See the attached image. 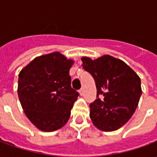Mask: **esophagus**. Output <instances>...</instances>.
<instances>
[{
	"mask_svg": "<svg viewBox=\"0 0 157 157\" xmlns=\"http://www.w3.org/2000/svg\"><path fill=\"white\" fill-rule=\"evenodd\" d=\"M80 94H81L82 96L84 95V89L82 88V89H81V90H80Z\"/></svg>",
	"mask_w": 157,
	"mask_h": 157,
	"instance_id": "1",
	"label": "esophagus"
}]
</instances>
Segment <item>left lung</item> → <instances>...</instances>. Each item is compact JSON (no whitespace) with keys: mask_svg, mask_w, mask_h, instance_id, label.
Returning <instances> with one entry per match:
<instances>
[{"mask_svg":"<svg viewBox=\"0 0 157 157\" xmlns=\"http://www.w3.org/2000/svg\"><path fill=\"white\" fill-rule=\"evenodd\" d=\"M82 67L93 76L97 99L90 104L92 124L102 131H113L129 120L142 94L140 78L124 62L110 55L92 59L82 57ZM104 95L102 101L98 98Z\"/></svg>","mask_w":157,"mask_h":157,"instance_id":"left-lung-1","label":"left lung"}]
</instances>
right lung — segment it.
Instances as JSON below:
<instances>
[{
	"instance_id": "1",
	"label": "right lung",
	"mask_w": 157,
	"mask_h": 157,
	"mask_svg": "<svg viewBox=\"0 0 157 157\" xmlns=\"http://www.w3.org/2000/svg\"><path fill=\"white\" fill-rule=\"evenodd\" d=\"M74 61L59 52L36 57L20 71L17 93L26 116L42 131L57 130L67 123L79 93L71 88Z\"/></svg>"
}]
</instances>
